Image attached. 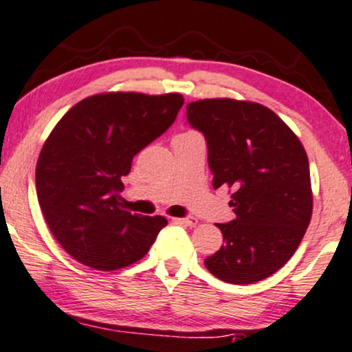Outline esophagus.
Returning a JSON list of instances; mask_svg holds the SVG:
<instances>
[{"mask_svg": "<svg viewBox=\"0 0 352 352\" xmlns=\"http://www.w3.org/2000/svg\"><path fill=\"white\" fill-rule=\"evenodd\" d=\"M175 221L180 223V224H185V226H190V228L197 226V224H198L197 218H175Z\"/></svg>", "mask_w": 352, "mask_h": 352, "instance_id": "obj_1", "label": "esophagus"}]
</instances>
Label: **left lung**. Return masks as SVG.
<instances>
[{
  "mask_svg": "<svg viewBox=\"0 0 352 352\" xmlns=\"http://www.w3.org/2000/svg\"><path fill=\"white\" fill-rule=\"evenodd\" d=\"M208 144L213 187L232 188L236 218L217 224L224 244L205 261L214 277L245 285L289 262L311 219L308 157L297 134L254 101L206 98L187 104Z\"/></svg>",
  "mask_w": 352,
  "mask_h": 352,
  "instance_id": "1",
  "label": "left lung"
}]
</instances>
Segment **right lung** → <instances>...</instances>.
<instances>
[{"label":"right lung","mask_w":352,"mask_h":352,"mask_svg":"<svg viewBox=\"0 0 352 352\" xmlns=\"http://www.w3.org/2000/svg\"><path fill=\"white\" fill-rule=\"evenodd\" d=\"M180 93L107 91L78 101L42 146L36 188L57 243L80 264L118 270L146 256L164 217L122 208L121 179L133 157L175 121Z\"/></svg>","instance_id":"add662e5"}]
</instances>
